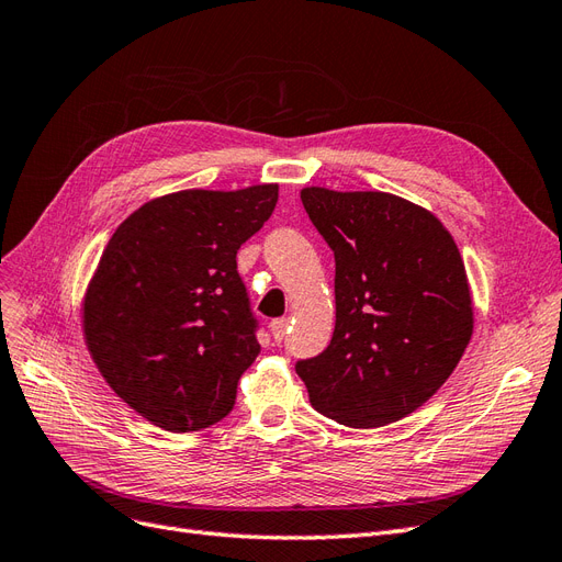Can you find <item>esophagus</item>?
Returning a JSON list of instances; mask_svg holds the SVG:
<instances>
[{
    "instance_id": "34e87169",
    "label": "esophagus",
    "mask_w": 562,
    "mask_h": 562,
    "mask_svg": "<svg viewBox=\"0 0 562 562\" xmlns=\"http://www.w3.org/2000/svg\"><path fill=\"white\" fill-rule=\"evenodd\" d=\"M271 335H274L277 342H283L285 335H288V318H274L271 321Z\"/></svg>"
}]
</instances>
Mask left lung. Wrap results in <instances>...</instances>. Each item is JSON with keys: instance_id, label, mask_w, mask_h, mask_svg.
<instances>
[{"instance_id": "obj_1", "label": "left lung", "mask_w": 562, "mask_h": 562, "mask_svg": "<svg viewBox=\"0 0 562 562\" xmlns=\"http://www.w3.org/2000/svg\"><path fill=\"white\" fill-rule=\"evenodd\" d=\"M335 255V333L295 370L321 415L384 427L427 403L471 339L462 255L440 220L384 192L302 190Z\"/></svg>"}]
</instances>
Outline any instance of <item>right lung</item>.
Returning a JSON list of instances; mask_svg holds the SVG:
<instances>
[{"instance_id":"obj_1","label":"right lung","mask_w":562,"mask_h":562,"mask_svg":"<svg viewBox=\"0 0 562 562\" xmlns=\"http://www.w3.org/2000/svg\"><path fill=\"white\" fill-rule=\"evenodd\" d=\"M279 184L184 190L116 227L83 300L98 370L135 413L176 434L225 419L260 353L236 252L267 223Z\"/></svg>"}]
</instances>
